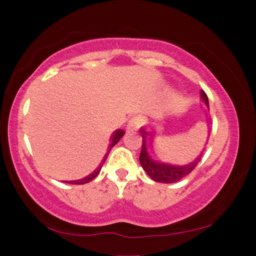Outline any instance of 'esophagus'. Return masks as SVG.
Segmentation results:
<instances>
[{"instance_id":"34e87169","label":"esophagus","mask_w":256,"mask_h":256,"mask_svg":"<svg viewBox=\"0 0 256 256\" xmlns=\"http://www.w3.org/2000/svg\"><path fill=\"white\" fill-rule=\"evenodd\" d=\"M141 124H142V118H141L140 116L133 117V118L128 120V123L126 125V131L128 132H136L139 130Z\"/></svg>"}]
</instances>
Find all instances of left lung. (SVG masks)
Instances as JSON below:
<instances>
[{
	"instance_id": "left-lung-1",
	"label": "left lung",
	"mask_w": 256,
	"mask_h": 256,
	"mask_svg": "<svg viewBox=\"0 0 256 256\" xmlns=\"http://www.w3.org/2000/svg\"><path fill=\"white\" fill-rule=\"evenodd\" d=\"M200 98L202 102L205 104V106L208 107V109L210 110L208 98V96H206V93L202 90L200 91ZM140 133H141V136H142V148H141L139 160L141 165H142V168L144 170L146 173H147L148 176L156 182H162V184H174V182H178L181 179H184V176H188V174L192 172L194 168H196L198 162L200 160L202 152H204V150H202L200 155L198 156L196 160L186 165H173V164L164 163V162L154 160V158L149 155V152H148L147 142H149V146L154 144H152L154 138L156 136L155 130L152 128L150 131H147L144 128H141Z\"/></svg>"
}]
</instances>
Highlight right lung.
I'll return each mask as SVG.
<instances>
[{"instance_id":"1","label":"right lung","mask_w":256,"mask_h":256,"mask_svg":"<svg viewBox=\"0 0 256 256\" xmlns=\"http://www.w3.org/2000/svg\"><path fill=\"white\" fill-rule=\"evenodd\" d=\"M124 133H125V132L123 131V130H120V128L116 130V131L112 133V139H110V144H109V146H108V152H107V154H106V155H104V160H102V162H101V163H100V165H99L98 168H96L94 170V171H93L91 174H88V176L83 178V179H80V180H72V181H64V182H66V184H88V182H90V181H92L93 179H94V178L99 174L100 170H101V168H102V165H104V160H107L109 152H110L114 146H115L117 142H118V141L120 140V138L124 136Z\"/></svg>"}]
</instances>
